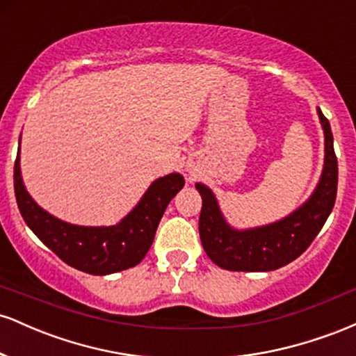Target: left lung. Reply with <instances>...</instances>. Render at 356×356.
Instances as JSON below:
<instances>
[{
    "instance_id": "left-lung-1",
    "label": "left lung",
    "mask_w": 356,
    "mask_h": 356,
    "mask_svg": "<svg viewBox=\"0 0 356 356\" xmlns=\"http://www.w3.org/2000/svg\"><path fill=\"white\" fill-rule=\"evenodd\" d=\"M325 136V162L321 177L306 201L288 216L264 226L236 229L227 222L218 199L206 184L195 189L202 197L199 234L206 254L227 271H275L295 261L313 243L334 206L338 162L330 122L316 108Z\"/></svg>"
}]
</instances>
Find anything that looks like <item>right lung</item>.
<instances>
[{
  "instance_id": "1",
  "label": "right lung",
  "mask_w": 356,
  "mask_h": 356,
  "mask_svg": "<svg viewBox=\"0 0 356 356\" xmlns=\"http://www.w3.org/2000/svg\"><path fill=\"white\" fill-rule=\"evenodd\" d=\"M22 142V136H19ZM184 187V177L172 172L150 184L132 211L113 226H79L61 220L35 202L15 162V195L24 222L68 266L88 275L105 276L134 268L154 243L165 207Z\"/></svg>"
}]
</instances>
